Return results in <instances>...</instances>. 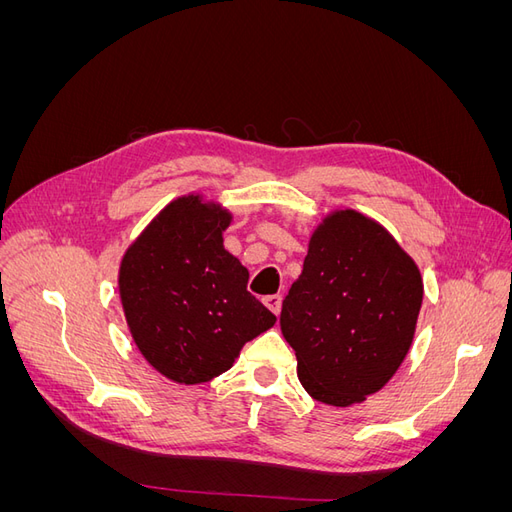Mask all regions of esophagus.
<instances>
[{"mask_svg": "<svg viewBox=\"0 0 512 512\" xmlns=\"http://www.w3.org/2000/svg\"><path fill=\"white\" fill-rule=\"evenodd\" d=\"M265 305L277 316V314H280V309H282V297H280V294H269V297H265Z\"/></svg>", "mask_w": 512, "mask_h": 512, "instance_id": "obj_1", "label": "esophagus"}]
</instances>
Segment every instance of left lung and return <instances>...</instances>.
Instances as JSON below:
<instances>
[{"label": "left lung", "mask_w": 512, "mask_h": 512, "mask_svg": "<svg viewBox=\"0 0 512 512\" xmlns=\"http://www.w3.org/2000/svg\"><path fill=\"white\" fill-rule=\"evenodd\" d=\"M421 303V271L389 230L354 209L324 215L280 316L303 389L335 408L378 393L406 359Z\"/></svg>", "instance_id": "8db88e82"}]
</instances>
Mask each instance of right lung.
I'll use <instances>...</instances> for the list:
<instances>
[{"label": "right lung", "instance_id": "1", "mask_svg": "<svg viewBox=\"0 0 512 512\" xmlns=\"http://www.w3.org/2000/svg\"><path fill=\"white\" fill-rule=\"evenodd\" d=\"M232 213L192 192L153 218L119 265V299L145 361L177 384L228 371L275 316L247 292L250 273L224 250Z\"/></svg>", "mask_w": 512, "mask_h": 512}]
</instances>
